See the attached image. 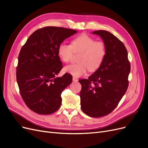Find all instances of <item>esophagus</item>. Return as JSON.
<instances>
[{"label": "esophagus", "mask_w": 148, "mask_h": 148, "mask_svg": "<svg viewBox=\"0 0 148 148\" xmlns=\"http://www.w3.org/2000/svg\"><path fill=\"white\" fill-rule=\"evenodd\" d=\"M73 81L75 82H77L78 81V78H77V77H73Z\"/></svg>", "instance_id": "1"}]
</instances>
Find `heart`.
I'll use <instances>...</instances> for the list:
<instances>
[{
  "mask_svg": "<svg viewBox=\"0 0 148 148\" xmlns=\"http://www.w3.org/2000/svg\"><path fill=\"white\" fill-rule=\"evenodd\" d=\"M74 52H80L79 62L66 66L64 71L78 77L86 73L88 69L95 71L99 69L105 59L107 49L104 42L96 41L89 35L82 34L74 38L71 44L62 42L58 47V55L65 63L70 61Z\"/></svg>",
  "mask_w": 148,
  "mask_h": 148,
  "instance_id": "b5f03b06",
  "label": "heart"
}]
</instances>
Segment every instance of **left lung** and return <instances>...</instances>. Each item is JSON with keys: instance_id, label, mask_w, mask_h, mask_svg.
<instances>
[{"instance_id": "1", "label": "left lung", "mask_w": 148, "mask_h": 148, "mask_svg": "<svg viewBox=\"0 0 148 148\" xmlns=\"http://www.w3.org/2000/svg\"><path fill=\"white\" fill-rule=\"evenodd\" d=\"M107 53L102 64L88 79H79L82 84L80 104L84 113L101 117L111 113L119 104L128 86L130 63L123 43L109 31L99 30Z\"/></svg>"}]
</instances>
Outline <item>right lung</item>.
Returning a JSON list of instances; mask_svg holds the SVG:
<instances>
[{
  "label": "right lung",
  "mask_w": 148,
  "mask_h": 148,
  "mask_svg": "<svg viewBox=\"0 0 148 148\" xmlns=\"http://www.w3.org/2000/svg\"><path fill=\"white\" fill-rule=\"evenodd\" d=\"M77 31L62 27L46 26L31 34L21 47L16 67V81L22 99L34 112L48 115L61 105V94L72 82L65 73L56 77L62 63L58 47Z\"/></svg>",
  "instance_id": "add662e5"
}]
</instances>
